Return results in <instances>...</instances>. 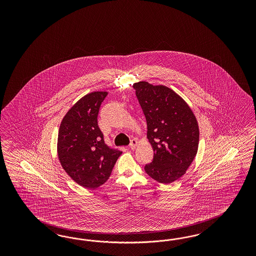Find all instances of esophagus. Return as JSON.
Instances as JSON below:
<instances>
[{
  "label": "esophagus",
  "instance_id": "1",
  "mask_svg": "<svg viewBox=\"0 0 256 256\" xmlns=\"http://www.w3.org/2000/svg\"><path fill=\"white\" fill-rule=\"evenodd\" d=\"M137 144H138V142L135 139H132L130 140V149H135L136 146H137Z\"/></svg>",
  "mask_w": 256,
  "mask_h": 256
}]
</instances>
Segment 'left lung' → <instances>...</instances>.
I'll return each mask as SVG.
<instances>
[{
  "mask_svg": "<svg viewBox=\"0 0 256 256\" xmlns=\"http://www.w3.org/2000/svg\"><path fill=\"white\" fill-rule=\"evenodd\" d=\"M148 124V139L154 151L144 170L162 184L186 174L199 146V126L194 112L169 87L148 82L133 84Z\"/></svg>",
  "mask_w": 256,
  "mask_h": 256,
  "instance_id": "1",
  "label": "left lung"
}]
</instances>
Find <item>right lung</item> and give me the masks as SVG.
Wrapping results in <instances>:
<instances>
[{"instance_id": "right-lung-1", "label": "right lung", "mask_w": 256, "mask_h": 256, "mask_svg": "<svg viewBox=\"0 0 256 256\" xmlns=\"http://www.w3.org/2000/svg\"><path fill=\"white\" fill-rule=\"evenodd\" d=\"M107 92H92L78 100L62 118L57 153L62 169L80 186L96 188L108 180L122 154L105 144L98 124Z\"/></svg>"}]
</instances>
